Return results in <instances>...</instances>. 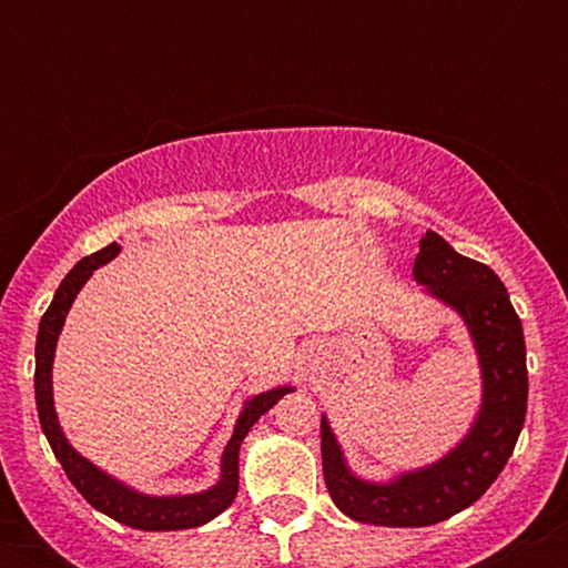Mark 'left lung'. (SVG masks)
<instances>
[{
	"mask_svg": "<svg viewBox=\"0 0 568 568\" xmlns=\"http://www.w3.org/2000/svg\"><path fill=\"white\" fill-rule=\"evenodd\" d=\"M414 280L462 317L478 355L484 393L467 435L433 465L389 480H366L352 473L328 416L321 419L323 475L334 505L352 520L397 529L440 524L484 497L518 443L529 397L524 325L494 270L427 232L419 240Z\"/></svg>",
	"mask_w": 568,
	"mask_h": 568,
	"instance_id": "left-lung-1",
	"label": "left lung"
}]
</instances>
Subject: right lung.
Segmentation results:
<instances>
[{"label": "right lung", "mask_w": 568, "mask_h": 568, "mask_svg": "<svg viewBox=\"0 0 568 568\" xmlns=\"http://www.w3.org/2000/svg\"><path fill=\"white\" fill-rule=\"evenodd\" d=\"M120 251L122 247L112 243L101 247V251H95L93 256H84L82 262H77L74 270H71L69 275L63 277V283L58 285L53 302H50L48 312H44L42 321H39L37 371H34L39 425H42L44 438H48L50 448H53L55 459L61 462V467L67 470L71 484H74L77 491H80L98 513L109 515V518H114L116 524H125L130 529H141V531L194 529V526L207 524V520H213L216 515L224 513L234 501V497H237L240 446H243L247 429L256 425L266 410L275 406L280 397L293 393V387L291 384H280V387L266 389V393L247 397L243 403V410H240L237 422H234L232 438L224 446V454H221L219 480L211 488H205V491L154 497V494H143L139 488L122 484V480H116L114 475L103 473L101 467L93 465V462L84 459V456L71 446L67 435H63V427L55 414V400H53L55 347L77 293L82 291V285L88 283L90 275H93L98 266L112 262Z\"/></svg>", "instance_id": "1"}]
</instances>
